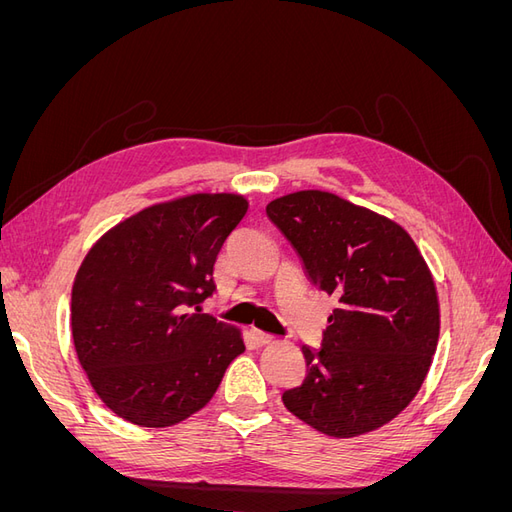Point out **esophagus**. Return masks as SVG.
Masks as SVG:
<instances>
[{"label": "esophagus", "instance_id": "obj_1", "mask_svg": "<svg viewBox=\"0 0 512 512\" xmlns=\"http://www.w3.org/2000/svg\"><path fill=\"white\" fill-rule=\"evenodd\" d=\"M250 335H252V339L256 344H260V346H265V344H271L273 342V335H269V333H265V331H260V329H256V327H252L250 329Z\"/></svg>", "mask_w": 512, "mask_h": 512}]
</instances>
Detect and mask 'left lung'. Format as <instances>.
<instances>
[{"label": "left lung", "instance_id": "left-lung-1", "mask_svg": "<svg viewBox=\"0 0 512 512\" xmlns=\"http://www.w3.org/2000/svg\"><path fill=\"white\" fill-rule=\"evenodd\" d=\"M267 215L309 280L337 299L320 350L301 348L305 378L284 391V406L331 438L391 423L421 391L440 337L421 250L397 222L331 192L280 196Z\"/></svg>", "mask_w": 512, "mask_h": 512}]
</instances>
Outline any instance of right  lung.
<instances>
[{
	"label": "right lung",
	"mask_w": 512,
	"mask_h": 512,
	"mask_svg": "<svg viewBox=\"0 0 512 512\" xmlns=\"http://www.w3.org/2000/svg\"><path fill=\"white\" fill-rule=\"evenodd\" d=\"M247 198L196 192L145 207L91 245L74 277V350L102 404L141 427L203 410L245 350L239 327L200 312Z\"/></svg>",
	"instance_id": "add662e5"
}]
</instances>
